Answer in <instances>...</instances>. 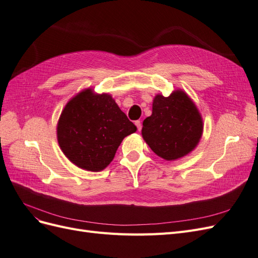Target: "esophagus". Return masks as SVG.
Segmentation results:
<instances>
[{
  "label": "esophagus",
  "mask_w": 258,
  "mask_h": 258,
  "mask_svg": "<svg viewBox=\"0 0 258 258\" xmlns=\"http://www.w3.org/2000/svg\"><path fill=\"white\" fill-rule=\"evenodd\" d=\"M136 126H137L138 130H141V129H142V123H141V120H137V121H136Z\"/></svg>",
  "instance_id": "1"
}]
</instances>
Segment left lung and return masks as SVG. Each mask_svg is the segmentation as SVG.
I'll return each instance as SVG.
<instances>
[{"label": "left lung", "instance_id": "8db88e82", "mask_svg": "<svg viewBox=\"0 0 258 258\" xmlns=\"http://www.w3.org/2000/svg\"><path fill=\"white\" fill-rule=\"evenodd\" d=\"M202 119L196 105L185 92L156 96L153 113L143 121L142 136L152 151L166 160L191 152L202 135Z\"/></svg>", "mask_w": 258, "mask_h": 258}]
</instances>
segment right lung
I'll return each instance as SVG.
<instances>
[{
  "instance_id": "1",
  "label": "right lung",
  "mask_w": 258,
  "mask_h": 258,
  "mask_svg": "<svg viewBox=\"0 0 258 258\" xmlns=\"http://www.w3.org/2000/svg\"><path fill=\"white\" fill-rule=\"evenodd\" d=\"M136 131L111 96L87 89L66 105L57 135L62 152L74 165L101 171L110 165L122 139Z\"/></svg>"
}]
</instances>
